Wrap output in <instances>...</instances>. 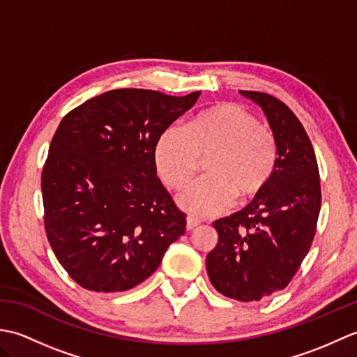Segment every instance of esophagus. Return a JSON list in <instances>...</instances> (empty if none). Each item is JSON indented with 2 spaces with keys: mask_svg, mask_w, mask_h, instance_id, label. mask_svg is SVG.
I'll return each instance as SVG.
<instances>
[{
  "mask_svg": "<svg viewBox=\"0 0 357 357\" xmlns=\"http://www.w3.org/2000/svg\"><path fill=\"white\" fill-rule=\"evenodd\" d=\"M199 224H201L199 219L192 218V216L187 218V230H193V229H196V227H198Z\"/></svg>",
  "mask_w": 357,
  "mask_h": 357,
  "instance_id": "1",
  "label": "esophagus"
}]
</instances>
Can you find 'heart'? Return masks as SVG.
<instances>
[{"label":"heart","mask_w":357,"mask_h":357,"mask_svg":"<svg viewBox=\"0 0 357 357\" xmlns=\"http://www.w3.org/2000/svg\"><path fill=\"white\" fill-rule=\"evenodd\" d=\"M210 176L179 196V207L195 216H213L231 206L234 196L252 198L270 183L278 165V142L268 128L238 104L211 105L188 119L184 130L167 128L155 147L159 176L172 188L195 178L201 159Z\"/></svg>","instance_id":"heart-1"}]
</instances>
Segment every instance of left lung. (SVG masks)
Masks as SVG:
<instances>
[{"mask_svg":"<svg viewBox=\"0 0 357 357\" xmlns=\"http://www.w3.org/2000/svg\"><path fill=\"white\" fill-rule=\"evenodd\" d=\"M241 95L267 118L278 142V165L247 207L213 222L218 244L206 267L219 293L257 302L284 290L307 256L321 211V181L312 141L294 113L271 95Z\"/></svg>","mask_w":357,"mask_h":357,"instance_id":"obj_1","label":"left lung"}]
</instances>
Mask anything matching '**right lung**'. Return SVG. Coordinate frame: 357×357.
Masks as SVG:
<instances>
[{"label": "right lung", "instance_id": "1", "mask_svg": "<svg viewBox=\"0 0 357 357\" xmlns=\"http://www.w3.org/2000/svg\"><path fill=\"white\" fill-rule=\"evenodd\" d=\"M199 95L109 90L59 123L41 176L44 225L56 259L86 290H130L184 234L185 215L158 178L155 147Z\"/></svg>", "mask_w": 357, "mask_h": 357}]
</instances>
